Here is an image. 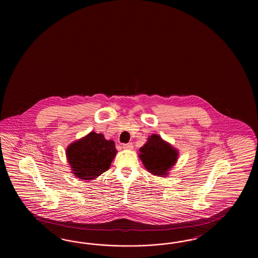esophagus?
<instances>
[{
    "instance_id": "34e87169",
    "label": "esophagus",
    "mask_w": 258,
    "mask_h": 258,
    "mask_svg": "<svg viewBox=\"0 0 258 258\" xmlns=\"http://www.w3.org/2000/svg\"><path fill=\"white\" fill-rule=\"evenodd\" d=\"M123 149H127V150H131V149H133V143H128V144H124V145H123Z\"/></svg>"
}]
</instances>
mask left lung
<instances>
[{
	"label": "left lung",
	"instance_id": "obj_1",
	"mask_svg": "<svg viewBox=\"0 0 258 258\" xmlns=\"http://www.w3.org/2000/svg\"><path fill=\"white\" fill-rule=\"evenodd\" d=\"M179 152L158 134H152L140 149L139 158L152 175L164 177L176 164Z\"/></svg>",
	"mask_w": 258,
	"mask_h": 258
}]
</instances>
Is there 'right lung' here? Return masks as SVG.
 <instances>
[{
  "instance_id": "obj_1",
  "label": "right lung",
  "mask_w": 258,
  "mask_h": 258,
  "mask_svg": "<svg viewBox=\"0 0 258 258\" xmlns=\"http://www.w3.org/2000/svg\"><path fill=\"white\" fill-rule=\"evenodd\" d=\"M117 153L115 144L94 132L69 145L66 149L72 173L81 180H94L107 171Z\"/></svg>"
}]
</instances>
